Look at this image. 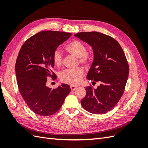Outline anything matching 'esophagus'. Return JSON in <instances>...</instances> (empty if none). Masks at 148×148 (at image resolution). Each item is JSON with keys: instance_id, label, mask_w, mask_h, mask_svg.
<instances>
[{"instance_id": "1", "label": "esophagus", "mask_w": 148, "mask_h": 148, "mask_svg": "<svg viewBox=\"0 0 148 148\" xmlns=\"http://www.w3.org/2000/svg\"><path fill=\"white\" fill-rule=\"evenodd\" d=\"M77 88V86H73V85H71V86H70V89H71V91H74L75 89H76V88Z\"/></svg>"}]
</instances>
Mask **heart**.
Returning a JSON list of instances; mask_svg holds the SVG:
<instances>
[{
	"label": "heart",
	"mask_w": 148,
	"mask_h": 148,
	"mask_svg": "<svg viewBox=\"0 0 148 148\" xmlns=\"http://www.w3.org/2000/svg\"><path fill=\"white\" fill-rule=\"evenodd\" d=\"M66 51L71 55L79 58L80 63L88 65L90 62V57L87 53V47L78 40H73L66 46ZM52 60L54 64L59 66L63 62V56L59 49H56L52 54ZM84 75V70L78 67L74 70H65L60 73L61 81L70 84H77L82 81Z\"/></svg>",
	"instance_id": "1"
}]
</instances>
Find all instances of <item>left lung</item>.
Returning a JSON list of instances; mask_svg holds the SVG:
<instances>
[{
	"label": "left lung",
	"instance_id": "left-lung-1",
	"mask_svg": "<svg viewBox=\"0 0 148 148\" xmlns=\"http://www.w3.org/2000/svg\"><path fill=\"white\" fill-rule=\"evenodd\" d=\"M74 36L92 47L94 60L87 79L100 83L96 89L85 88L86 95L81 101L82 106L90 113L106 114L123 94L129 73L126 57L119 43L109 36L96 31Z\"/></svg>",
	"mask_w": 148,
	"mask_h": 148
}]
</instances>
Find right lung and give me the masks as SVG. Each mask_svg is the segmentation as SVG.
Returning a JSON list of instances; mask_svg holds the SVG:
<instances>
[{
  "instance_id": "add662e5",
  "label": "right lung",
  "mask_w": 148,
  "mask_h": 148,
  "mask_svg": "<svg viewBox=\"0 0 148 148\" xmlns=\"http://www.w3.org/2000/svg\"><path fill=\"white\" fill-rule=\"evenodd\" d=\"M71 35L56 31H41L26 40L18 55L15 72L19 91L29 109L39 115L57 112L71 91L66 84L56 89L46 86L48 76H56L52 73L53 52Z\"/></svg>"
}]
</instances>
